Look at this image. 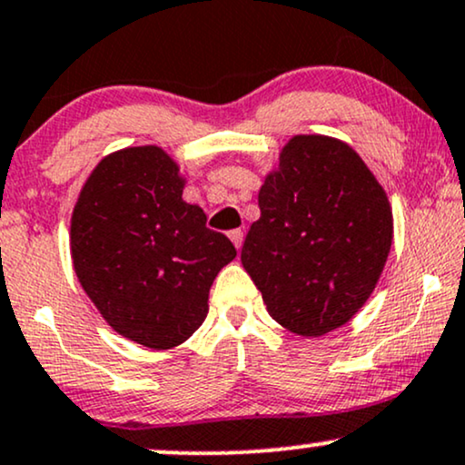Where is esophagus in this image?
Returning a JSON list of instances; mask_svg holds the SVG:
<instances>
[{
	"mask_svg": "<svg viewBox=\"0 0 465 465\" xmlns=\"http://www.w3.org/2000/svg\"><path fill=\"white\" fill-rule=\"evenodd\" d=\"M229 238H232L233 247H236L238 251L242 249V242H244V233L240 232V229H233V232H229Z\"/></svg>",
	"mask_w": 465,
	"mask_h": 465,
	"instance_id": "34e87169",
	"label": "esophagus"
}]
</instances>
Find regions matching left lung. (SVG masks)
Masks as SVG:
<instances>
[{"mask_svg": "<svg viewBox=\"0 0 465 465\" xmlns=\"http://www.w3.org/2000/svg\"><path fill=\"white\" fill-rule=\"evenodd\" d=\"M257 199L240 260L268 314L303 338L340 329L371 299L392 247L379 179L340 138L296 134Z\"/></svg>", "mask_w": 465, "mask_h": 465, "instance_id": "8db88e82", "label": "left lung"}]
</instances>
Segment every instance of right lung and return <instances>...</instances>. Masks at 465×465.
<instances>
[{
  "instance_id": "add662e5",
  "label": "right lung",
  "mask_w": 465,
  "mask_h": 465,
  "mask_svg": "<svg viewBox=\"0 0 465 465\" xmlns=\"http://www.w3.org/2000/svg\"><path fill=\"white\" fill-rule=\"evenodd\" d=\"M186 175L158 144L112 151L71 214V260L84 292L123 338L153 351L183 344L208 316L210 288L236 249L182 199Z\"/></svg>"
}]
</instances>
